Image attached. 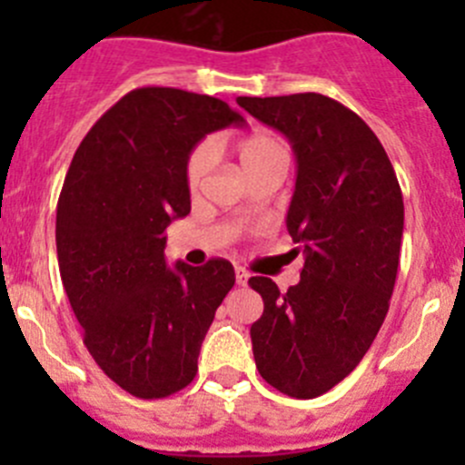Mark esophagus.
<instances>
[{
	"label": "esophagus",
	"mask_w": 465,
	"mask_h": 465,
	"mask_svg": "<svg viewBox=\"0 0 465 465\" xmlns=\"http://www.w3.org/2000/svg\"><path fill=\"white\" fill-rule=\"evenodd\" d=\"M250 281V272L245 267H236V283L238 285H245Z\"/></svg>",
	"instance_id": "obj_1"
}]
</instances>
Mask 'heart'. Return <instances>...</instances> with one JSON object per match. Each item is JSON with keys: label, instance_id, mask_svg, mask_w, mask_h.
<instances>
[{"label": "heart", "instance_id": "1", "mask_svg": "<svg viewBox=\"0 0 465 465\" xmlns=\"http://www.w3.org/2000/svg\"><path fill=\"white\" fill-rule=\"evenodd\" d=\"M236 153L247 175L254 177L256 173H261L270 163L279 162V159H288V145L279 134L267 133V130H254V133H247L238 139ZM215 157H218V150H215L213 142H200L193 145L184 163L186 186L191 191H198L203 186L206 175L213 171Z\"/></svg>", "mask_w": 465, "mask_h": 465}]
</instances>
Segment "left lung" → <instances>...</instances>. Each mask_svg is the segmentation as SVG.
Instances as JSON below:
<instances>
[{
	"mask_svg": "<svg viewBox=\"0 0 465 465\" xmlns=\"http://www.w3.org/2000/svg\"><path fill=\"white\" fill-rule=\"evenodd\" d=\"M254 119L279 130L297 154L288 232L303 256L302 281L281 292L252 276L262 297L252 323L256 369L292 398H317L341 382L376 340L401 261V184L373 130L341 103L306 92L238 96Z\"/></svg>",
	"mask_w": 465,
	"mask_h": 465,
	"instance_id": "8db88e82",
	"label": "left lung"
}]
</instances>
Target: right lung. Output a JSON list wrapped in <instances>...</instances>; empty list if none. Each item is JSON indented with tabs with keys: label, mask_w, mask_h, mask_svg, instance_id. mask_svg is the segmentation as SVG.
<instances>
[{
	"label": "right lung",
	"mask_w": 465,
	"mask_h": 465,
	"mask_svg": "<svg viewBox=\"0 0 465 465\" xmlns=\"http://www.w3.org/2000/svg\"><path fill=\"white\" fill-rule=\"evenodd\" d=\"M224 101L139 87L116 101L72 159L55 213V247L94 362L133 396L180 391L236 283L233 265L163 259L166 227L191 211L184 163L204 134L242 124Z\"/></svg>",
	"instance_id": "add662e5"
}]
</instances>
